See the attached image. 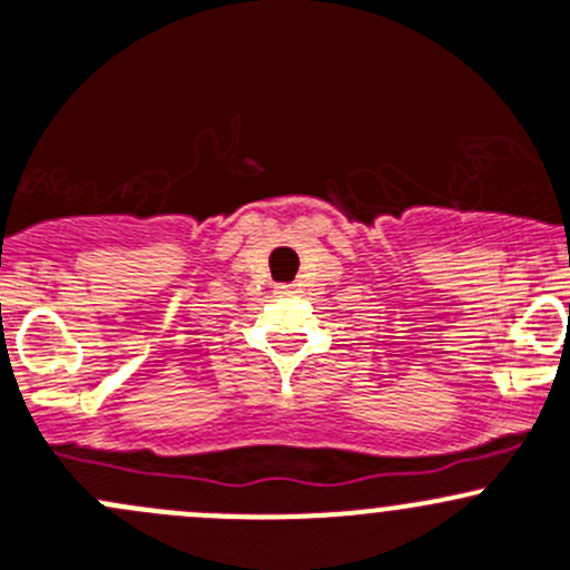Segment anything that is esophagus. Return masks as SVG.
Instances as JSON below:
<instances>
[{"mask_svg": "<svg viewBox=\"0 0 570 570\" xmlns=\"http://www.w3.org/2000/svg\"><path fill=\"white\" fill-rule=\"evenodd\" d=\"M277 293H279V296H291L293 285H277Z\"/></svg>", "mask_w": 570, "mask_h": 570, "instance_id": "34e87169", "label": "esophagus"}]
</instances>
